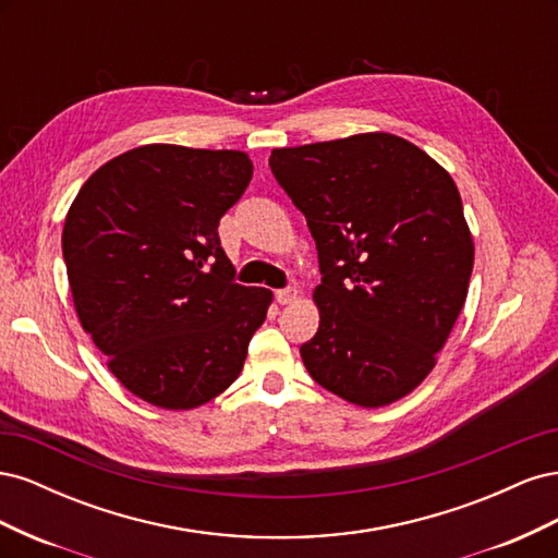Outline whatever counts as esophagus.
Here are the masks:
<instances>
[{
	"label": "esophagus",
	"mask_w": 558,
	"mask_h": 558,
	"mask_svg": "<svg viewBox=\"0 0 558 558\" xmlns=\"http://www.w3.org/2000/svg\"><path fill=\"white\" fill-rule=\"evenodd\" d=\"M275 298H277L279 305H291V302L298 300V289H295V286H286V289H279L275 293Z\"/></svg>",
	"instance_id": "34e87169"
}]
</instances>
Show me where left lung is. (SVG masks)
<instances>
[{"mask_svg": "<svg viewBox=\"0 0 558 558\" xmlns=\"http://www.w3.org/2000/svg\"><path fill=\"white\" fill-rule=\"evenodd\" d=\"M269 170L318 251L307 373L361 408L408 396L445 347L475 260L453 179L386 132L275 148Z\"/></svg>", "mask_w": 558, "mask_h": 558, "instance_id": "obj_1", "label": "left lung"}]
</instances>
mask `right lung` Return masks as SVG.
<instances>
[{"label": "right lung", "instance_id": "right-lung-1", "mask_svg": "<svg viewBox=\"0 0 558 558\" xmlns=\"http://www.w3.org/2000/svg\"><path fill=\"white\" fill-rule=\"evenodd\" d=\"M242 150L148 144L83 183L62 230L81 326L128 391L165 410L240 377L272 293L234 281L218 221L242 197Z\"/></svg>", "mask_w": 558, "mask_h": 558}]
</instances>
